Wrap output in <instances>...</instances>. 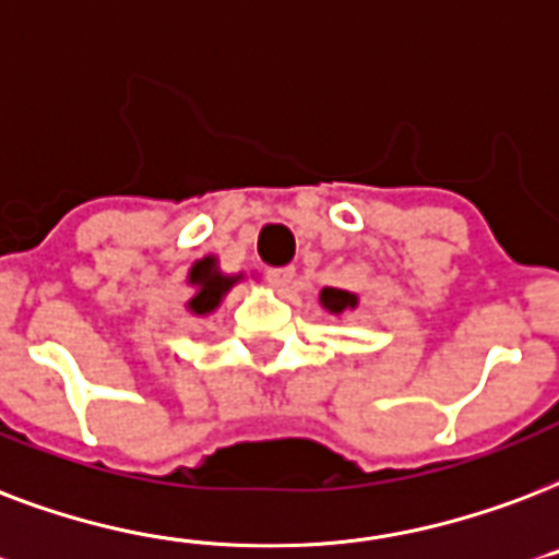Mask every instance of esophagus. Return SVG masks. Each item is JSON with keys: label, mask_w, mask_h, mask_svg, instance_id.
<instances>
[{"label": "esophagus", "mask_w": 559, "mask_h": 559, "mask_svg": "<svg viewBox=\"0 0 559 559\" xmlns=\"http://www.w3.org/2000/svg\"><path fill=\"white\" fill-rule=\"evenodd\" d=\"M266 281H270L278 293H287V289L293 287V281H296V270H293V266H275V270H266Z\"/></svg>", "instance_id": "1"}]
</instances>
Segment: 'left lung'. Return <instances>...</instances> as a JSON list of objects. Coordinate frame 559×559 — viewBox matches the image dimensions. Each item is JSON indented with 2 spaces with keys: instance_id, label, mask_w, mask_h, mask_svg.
Listing matches in <instances>:
<instances>
[{
  "instance_id": "8db88e82",
  "label": "left lung",
  "mask_w": 559,
  "mask_h": 559,
  "mask_svg": "<svg viewBox=\"0 0 559 559\" xmlns=\"http://www.w3.org/2000/svg\"><path fill=\"white\" fill-rule=\"evenodd\" d=\"M319 301H322V308H325L328 313H334V317H340V313H346V310L357 308L355 293H348V289H336V287L322 289V293H319Z\"/></svg>"
}]
</instances>
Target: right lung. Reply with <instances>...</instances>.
I'll use <instances>...</instances> for the list:
<instances>
[{
  "mask_svg": "<svg viewBox=\"0 0 559 559\" xmlns=\"http://www.w3.org/2000/svg\"><path fill=\"white\" fill-rule=\"evenodd\" d=\"M187 281H190V287H195L193 298L187 301V310L195 317H207L219 308L223 296L240 281V275H223L216 266V258H202V261L193 263Z\"/></svg>",
  "mask_w": 559,
  "mask_h": 559,
  "instance_id": "right-lung-1",
  "label": "right lung"
}]
</instances>
